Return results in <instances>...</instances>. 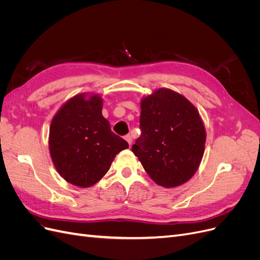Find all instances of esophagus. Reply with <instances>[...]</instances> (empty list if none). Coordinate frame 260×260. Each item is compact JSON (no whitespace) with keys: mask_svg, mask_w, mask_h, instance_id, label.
Listing matches in <instances>:
<instances>
[{"mask_svg":"<svg viewBox=\"0 0 260 260\" xmlns=\"http://www.w3.org/2000/svg\"><path fill=\"white\" fill-rule=\"evenodd\" d=\"M124 139H125V141H127V142H128V144L131 146V144H132V138H131V136H130V135L125 136Z\"/></svg>","mask_w":260,"mask_h":260,"instance_id":"obj_1","label":"esophagus"}]
</instances>
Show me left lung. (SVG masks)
<instances>
[{
  "label": "left lung",
  "mask_w": 260,
  "mask_h": 260,
  "mask_svg": "<svg viewBox=\"0 0 260 260\" xmlns=\"http://www.w3.org/2000/svg\"><path fill=\"white\" fill-rule=\"evenodd\" d=\"M141 136L132 152L158 185L185 183L198 170L206 131L195 106L181 94L158 89L141 101Z\"/></svg>",
  "instance_id": "left-lung-1"
}]
</instances>
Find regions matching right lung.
Returning a JSON list of instances; mask_svg holds the SVG:
<instances>
[{
  "label": "right lung",
  "instance_id": "1",
  "mask_svg": "<svg viewBox=\"0 0 260 260\" xmlns=\"http://www.w3.org/2000/svg\"><path fill=\"white\" fill-rule=\"evenodd\" d=\"M103 101L78 94L60 107L50 127V154L67 182L80 187L95 184L111 168L115 156L128 148L102 115Z\"/></svg>",
  "mask_w": 260,
  "mask_h": 260
}]
</instances>
